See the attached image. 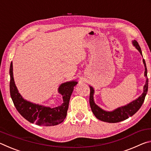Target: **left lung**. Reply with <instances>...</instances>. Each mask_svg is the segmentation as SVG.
<instances>
[{"instance_id": "obj_1", "label": "left lung", "mask_w": 151, "mask_h": 151, "mask_svg": "<svg viewBox=\"0 0 151 151\" xmlns=\"http://www.w3.org/2000/svg\"><path fill=\"white\" fill-rule=\"evenodd\" d=\"M134 46L137 48V50L139 51L140 54L142 55V51L139 47V43L137 42V40H133L132 41ZM143 63L145 65V76L147 77L146 83L144 86V92L142 94L141 96H140L137 100L131 102V103L127 104L126 106L119 107L114 111L112 112H106L101 109L100 107H99L96 104L94 103L93 100V94H94V89L92 86H90V97H89V103H90V106L92 111L97 119L101 120L102 121L111 122V123H115V122H119L126 120L130 116H131L134 114L136 112L139 111V109L141 107L142 103H144L145 96L147 93L148 91V80L147 78V69L146 63H145V59H143Z\"/></svg>"}]
</instances>
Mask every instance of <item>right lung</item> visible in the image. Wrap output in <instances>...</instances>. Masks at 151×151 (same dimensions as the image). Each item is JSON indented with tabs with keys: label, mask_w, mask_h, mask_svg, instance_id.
<instances>
[{
	"label": "right lung",
	"mask_w": 151,
	"mask_h": 151,
	"mask_svg": "<svg viewBox=\"0 0 151 151\" xmlns=\"http://www.w3.org/2000/svg\"><path fill=\"white\" fill-rule=\"evenodd\" d=\"M9 73L11 76L10 93L11 99L18 112L25 119L31 123L35 122L39 126H55L61 123L65 120L67 114L71 94L77 82H67L59 86L58 92L62 94L63 103L60 106L51 109L50 107L31 103L22 99L14 84L12 62L10 66Z\"/></svg>",
	"instance_id": "1"
}]
</instances>
